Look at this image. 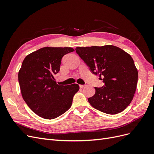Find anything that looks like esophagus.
Instances as JSON below:
<instances>
[{
	"label": "esophagus",
	"mask_w": 154,
	"mask_h": 154,
	"mask_svg": "<svg viewBox=\"0 0 154 154\" xmlns=\"http://www.w3.org/2000/svg\"><path fill=\"white\" fill-rule=\"evenodd\" d=\"M86 85H80V88H83V87H85Z\"/></svg>",
	"instance_id": "obj_1"
}]
</instances>
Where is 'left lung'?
<instances>
[{"mask_svg":"<svg viewBox=\"0 0 154 154\" xmlns=\"http://www.w3.org/2000/svg\"><path fill=\"white\" fill-rule=\"evenodd\" d=\"M75 50L93 74L103 78L101 80L105 85L94 87L95 94L88 99L89 103L108 114L124 110L133 99L138 79L131 56L112 45L77 47Z\"/></svg>","mask_w":154,"mask_h":154,"instance_id":"8db88e82","label":"left lung"}]
</instances>
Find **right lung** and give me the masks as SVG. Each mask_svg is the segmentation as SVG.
I'll list each match as a JSON object with an SVG mask.
<instances>
[{"label": "right lung", "instance_id": "obj_1", "mask_svg": "<svg viewBox=\"0 0 154 154\" xmlns=\"http://www.w3.org/2000/svg\"><path fill=\"white\" fill-rule=\"evenodd\" d=\"M71 48L45 47L28 54L18 72L21 94L26 104L40 117L53 119L71 106L80 87L57 84L54 74L60 71L62 58L73 52Z\"/></svg>", "mask_w": 154, "mask_h": 154}]
</instances>
